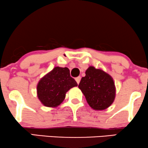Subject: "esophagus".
<instances>
[{"instance_id":"esophagus-1","label":"esophagus","mask_w":148,"mask_h":148,"mask_svg":"<svg viewBox=\"0 0 148 148\" xmlns=\"http://www.w3.org/2000/svg\"><path fill=\"white\" fill-rule=\"evenodd\" d=\"M80 79H81V77H80V76H78V77H76V78H75L76 83H77L78 84H79L80 81Z\"/></svg>"}]
</instances>
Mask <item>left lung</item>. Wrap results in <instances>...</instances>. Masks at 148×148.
Returning <instances> with one entry per match:
<instances>
[{
  "instance_id": "left-lung-1",
  "label": "left lung",
  "mask_w": 148,
  "mask_h": 148,
  "mask_svg": "<svg viewBox=\"0 0 148 148\" xmlns=\"http://www.w3.org/2000/svg\"><path fill=\"white\" fill-rule=\"evenodd\" d=\"M81 78L78 88L85 96L87 103L94 110L109 107L115 98V86L113 78L101 69L90 66Z\"/></svg>"
}]
</instances>
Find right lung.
Returning <instances> with one entry per match:
<instances>
[{
	"label": "right lung",
	"mask_w": 148,
	"mask_h": 148,
	"mask_svg": "<svg viewBox=\"0 0 148 148\" xmlns=\"http://www.w3.org/2000/svg\"><path fill=\"white\" fill-rule=\"evenodd\" d=\"M77 85L68 68L55 67L39 81L37 97L44 106L57 107L64 100L67 91Z\"/></svg>",
	"instance_id": "1"
}]
</instances>
